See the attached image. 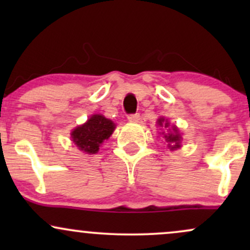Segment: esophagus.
Segmentation results:
<instances>
[{
	"mask_svg": "<svg viewBox=\"0 0 250 250\" xmlns=\"http://www.w3.org/2000/svg\"><path fill=\"white\" fill-rule=\"evenodd\" d=\"M128 121L137 123L140 121V115H139V114H131V115L128 116Z\"/></svg>",
	"mask_w": 250,
	"mask_h": 250,
	"instance_id": "obj_1",
	"label": "esophagus"
}]
</instances>
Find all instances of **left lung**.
<instances>
[{"label":"left lung","instance_id":"1","mask_svg":"<svg viewBox=\"0 0 250 250\" xmlns=\"http://www.w3.org/2000/svg\"><path fill=\"white\" fill-rule=\"evenodd\" d=\"M157 125H159L160 127L169 128L168 120L165 119V117H160V119L157 120ZM168 130L169 133L162 134H165V139L166 141L168 142V147L170 148V150H175V149L181 147V140H182V137H181V134L179 133V129H177V127H175V125L171 127V130L170 129H168Z\"/></svg>","mask_w":250,"mask_h":250}]
</instances>
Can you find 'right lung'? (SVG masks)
<instances>
[{"label": "right lung", "mask_w": 250, "mask_h": 250, "mask_svg": "<svg viewBox=\"0 0 250 250\" xmlns=\"http://www.w3.org/2000/svg\"><path fill=\"white\" fill-rule=\"evenodd\" d=\"M115 123L101 114H94L88 121L71 131V141L80 150L96 154L103 141L108 140L115 130Z\"/></svg>", "instance_id": "obj_1"}]
</instances>
